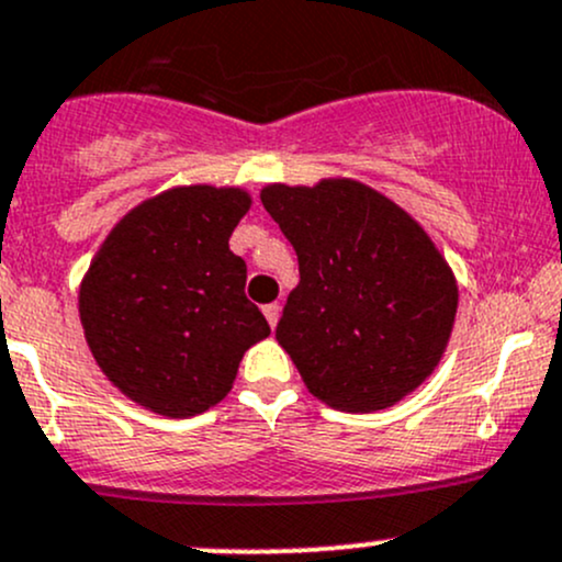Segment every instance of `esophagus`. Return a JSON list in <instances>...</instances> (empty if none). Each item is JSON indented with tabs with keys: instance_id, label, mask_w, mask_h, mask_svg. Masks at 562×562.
<instances>
[{
	"instance_id": "esophagus-1",
	"label": "esophagus",
	"mask_w": 562,
	"mask_h": 562,
	"mask_svg": "<svg viewBox=\"0 0 562 562\" xmlns=\"http://www.w3.org/2000/svg\"><path fill=\"white\" fill-rule=\"evenodd\" d=\"M263 315H266V321H269V326L274 328L277 321H280V304H266Z\"/></svg>"
}]
</instances>
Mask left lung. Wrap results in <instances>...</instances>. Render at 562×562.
<instances>
[{"mask_svg": "<svg viewBox=\"0 0 562 562\" xmlns=\"http://www.w3.org/2000/svg\"><path fill=\"white\" fill-rule=\"evenodd\" d=\"M261 202L299 256L277 341L315 398L380 412L420 387L450 341L458 282L420 223L347 177L266 186Z\"/></svg>", "mask_w": 562, "mask_h": 562, "instance_id": "left-lung-1", "label": "left lung"}]
</instances>
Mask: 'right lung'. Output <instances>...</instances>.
<instances>
[{
    "mask_svg": "<svg viewBox=\"0 0 562 562\" xmlns=\"http://www.w3.org/2000/svg\"><path fill=\"white\" fill-rule=\"evenodd\" d=\"M250 210L241 188L182 186L134 206L80 285V323L104 376L164 417L223 401L239 360L271 334L245 296L228 236Z\"/></svg>",
    "mask_w": 562,
    "mask_h": 562,
    "instance_id": "1",
    "label": "right lung"
}]
</instances>
